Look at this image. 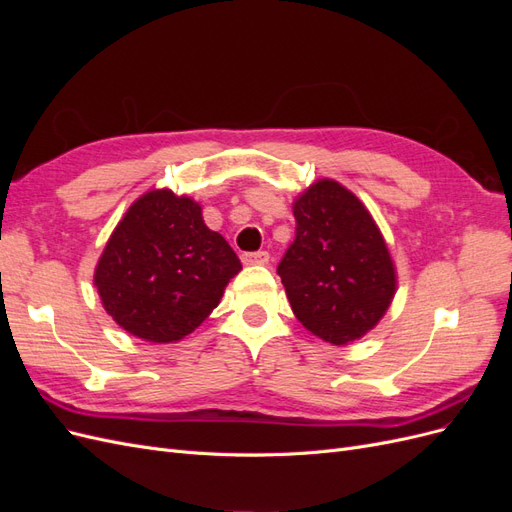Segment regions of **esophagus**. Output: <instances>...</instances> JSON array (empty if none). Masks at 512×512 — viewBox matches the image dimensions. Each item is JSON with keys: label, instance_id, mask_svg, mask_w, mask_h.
I'll list each match as a JSON object with an SVG mask.
<instances>
[{"label": "esophagus", "instance_id": "34e87169", "mask_svg": "<svg viewBox=\"0 0 512 512\" xmlns=\"http://www.w3.org/2000/svg\"><path fill=\"white\" fill-rule=\"evenodd\" d=\"M269 252H250V254H243V262L245 265H267L269 262Z\"/></svg>", "mask_w": 512, "mask_h": 512}]
</instances>
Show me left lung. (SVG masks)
<instances>
[{"mask_svg":"<svg viewBox=\"0 0 512 512\" xmlns=\"http://www.w3.org/2000/svg\"><path fill=\"white\" fill-rule=\"evenodd\" d=\"M297 237L277 273L303 327L348 346L384 318L397 271L382 232L359 196L335 179H318L292 200Z\"/></svg>","mask_w":512,"mask_h":512,"instance_id":"8db88e82","label":"left lung"}]
</instances>
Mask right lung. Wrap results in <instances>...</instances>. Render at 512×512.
Wrapping results in <instances>:
<instances>
[{
  "mask_svg": "<svg viewBox=\"0 0 512 512\" xmlns=\"http://www.w3.org/2000/svg\"><path fill=\"white\" fill-rule=\"evenodd\" d=\"M241 271L237 254L203 220V207L173 190L138 196L108 237L94 271L102 307L123 331L175 344L220 305Z\"/></svg>",
  "mask_w": 512,
  "mask_h": 512,
  "instance_id": "obj_1",
  "label": "right lung"
}]
</instances>
